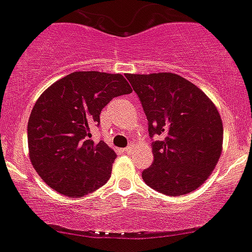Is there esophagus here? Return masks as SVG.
Listing matches in <instances>:
<instances>
[{
	"instance_id": "34e87169",
	"label": "esophagus",
	"mask_w": 252,
	"mask_h": 252,
	"mask_svg": "<svg viewBox=\"0 0 252 252\" xmlns=\"http://www.w3.org/2000/svg\"><path fill=\"white\" fill-rule=\"evenodd\" d=\"M130 150H132V146H128V147L124 148V152H130Z\"/></svg>"
}]
</instances>
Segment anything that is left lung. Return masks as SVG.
Listing matches in <instances>:
<instances>
[{"label":"left lung","mask_w":252,"mask_h":252,"mask_svg":"<svg viewBox=\"0 0 252 252\" xmlns=\"http://www.w3.org/2000/svg\"><path fill=\"white\" fill-rule=\"evenodd\" d=\"M142 104L153 162L142 172L148 187L179 196L199 188L222 152L220 113L202 90L175 73L126 74Z\"/></svg>","instance_id":"8db88e82"}]
</instances>
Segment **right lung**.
Instances as JSON below:
<instances>
[{
	"label": "right lung",
	"instance_id": "obj_1",
	"mask_svg": "<svg viewBox=\"0 0 252 252\" xmlns=\"http://www.w3.org/2000/svg\"><path fill=\"white\" fill-rule=\"evenodd\" d=\"M132 93L122 74L86 71L61 78L35 102L28 123L30 159L52 189L84 196L109 180L117 153L90 139L114 97Z\"/></svg>",
	"mask_w": 252,
	"mask_h": 252
}]
</instances>
